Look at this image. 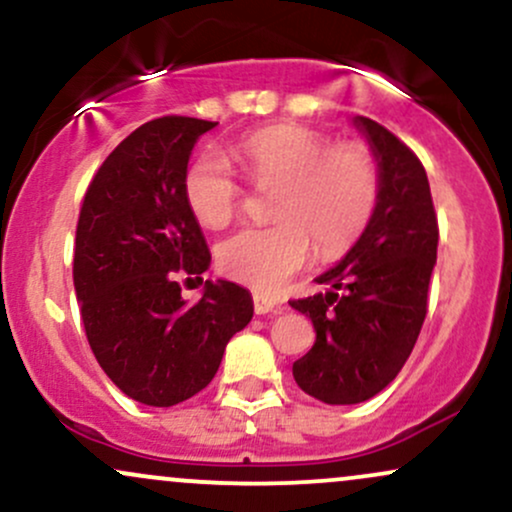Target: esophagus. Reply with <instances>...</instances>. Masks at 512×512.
Returning <instances> with one entry per match:
<instances>
[{"instance_id": "1", "label": "esophagus", "mask_w": 512, "mask_h": 512, "mask_svg": "<svg viewBox=\"0 0 512 512\" xmlns=\"http://www.w3.org/2000/svg\"><path fill=\"white\" fill-rule=\"evenodd\" d=\"M280 304L275 302L273 297H268V294H261L256 292L254 294V311L256 314H270V311H278Z\"/></svg>"}]
</instances>
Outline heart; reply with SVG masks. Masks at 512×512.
I'll return each instance as SVG.
<instances>
[{
	"mask_svg": "<svg viewBox=\"0 0 512 512\" xmlns=\"http://www.w3.org/2000/svg\"><path fill=\"white\" fill-rule=\"evenodd\" d=\"M251 184L275 191L268 227H246L218 246L227 278L258 292H278L309 261L311 249L333 258L362 237L378 203V167L362 143H330L304 126H270L237 146ZM184 201L210 227L230 225L242 208V186L215 155L184 172Z\"/></svg>",
	"mask_w": 512,
	"mask_h": 512,
	"instance_id": "b5f03b06",
	"label": "heart"
}]
</instances>
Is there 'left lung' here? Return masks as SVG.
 <instances>
[{
    "mask_svg": "<svg viewBox=\"0 0 512 512\" xmlns=\"http://www.w3.org/2000/svg\"><path fill=\"white\" fill-rule=\"evenodd\" d=\"M354 124L378 160V203L357 244L318 275L326 294L292 299L316 342L292 366L297 386L326 405L374 398L400 374L426 318L438 220L422 160L369 117Z\"/></svg>",
    "mask_w": 512,
    "mask_h": 512,
    "instance_id": "8db88e82",
    "label": "left lung"
}]
</instances>
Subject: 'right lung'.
I'll return each mask as SVG.
<instances>
[{
	"label": "right lung",
	"instance_id": "obj_1",
	"mask_svg": "<svg viewBox=\"0 0 512 512\" xmlns=\"http://www.w3.org/2000/svg\"><path fill=\"white\" fill-rule=\"evenodd\" d=\"M215 124L167 114L138 126L95 172L78 213L74 287L88 345L143 405L172 407L206 388L254 316L234 282L206 280L196 304L177 282L201 280L210 266L182 182L194 143Z\"/></svg>",
	"mask_w": 512,
	"mask_h": 512
}]
</instances>
